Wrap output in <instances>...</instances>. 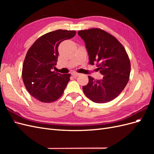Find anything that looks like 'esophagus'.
<instances>
[{
  "label": "esophagus",
  "instance_id": "obj_1",
  "mask_svg": "<svg viewBox=\"0 0 154 154\" xmlns=\"http://www.w3.org/2000/svg\"><path fill=\"white\" fill-rule=\"evenodd\" d=\"M71 74H72V76H74V77H76V76H79L80 75V73H78V72H72V73H71Z\"/></svg>",
  "mask_w": 154,
  "mask_h": 154
}]
</instances>
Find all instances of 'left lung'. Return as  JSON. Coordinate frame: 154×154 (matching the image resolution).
<instances>
[{"label": "left lung", "mask_w": 154, "mask_h": 154, "mask_svg": "<svg viewBox=\"0 0 154 154\" xmlns=\"http://www.w3.org/2000/svg\"><path fill=\"white\" fill-rule=\"evenodd\" d=\"M85 44L89 63H97L102 80L88 76L83 92L97 103L110 101L118 96L127 85L130 73V63L123 46L114 36L100 29L78 32Z\"/></svg>", "instance_id": "8db88e82"}]
</instances>
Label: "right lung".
<instances>
[{
	"label": "right lung",
	"mask_w": 154,
	"mask_h": 154,
	"mask_svg": "<svg viewBox=\"0 0 154 154\" xmlns=\"http://www.w3.org/2000/svg\"><path fill=\"white\" fill-rule=\"evenodd\" d=\"M75 31L58 29L40 36L27 51L22 67V80L29 94L44 103H51L63 94L70 74L53 71L58 57V46L75 36Z\"/></svg>",
	"instance_id": "add662e5"
}]
</instances>
